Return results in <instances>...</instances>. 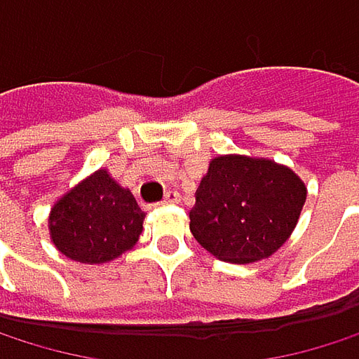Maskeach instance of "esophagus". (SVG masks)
I'll use <instances>...</instances> for the list:
<instances>
[{
	"mask_svg": "<svg viewBox=\"0 0 359 359\" xmlns=\"http://www.w3.org/2000/svg\"><path fill=\"white\" fill-rule=\"evenodd\" d=\"M178 202H181V194L178 191H168L163 198V204H178Z\"/></svg>",
	"mask_w": 359,
	"mask_h": 359,
	"instance_id": "34e87169",
	"label": "esophagus"
}]
</instances>
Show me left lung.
Here are the masks:
<instances>
[{
  "instance_id": "obj_1",
  "label": "left lung",
  "mask_w": 359,
  "mask_h": 359,
  "mask_svg": "<svg viewBox=\"0 0 359 359\" xmlns=\"http://www.w3.org/2000/svg\"><path fill=\"white\" fill-rule=\"evenodd\" d=\"M306 202L300 176L272 159L221 155L196 191L194 238L217 259L251 264L285 245Z\"/></svg>"
}]
</instances>
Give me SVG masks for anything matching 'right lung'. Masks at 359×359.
<instances>
[{"label":"right lung","mask_w":359,"mask_h":359,"mask_svg":"<svg viewBox=\"0 0 359 359\" xmlns=\"http://www.w3.org/2000/svg\"><path fill=\"white\" fill-rule=\"evenodd\" d=\"M144 212L130 189L97 170L50 208V241L65 257L106 264L130 251L142 234Z\"/></svg>","instance_id":"1"}]
</instances>
